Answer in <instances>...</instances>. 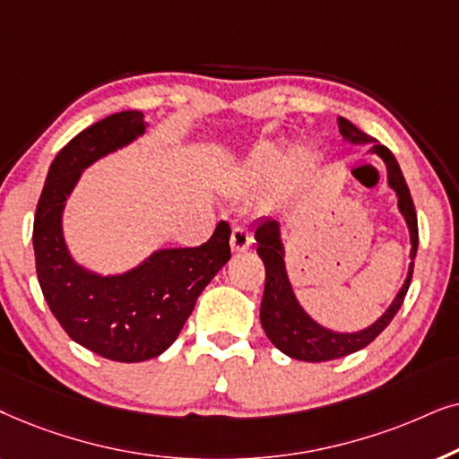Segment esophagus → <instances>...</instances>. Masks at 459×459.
Here are the masks:
<instances>
[{
  "label": "esophagus",
  "instance_id": "1",
  "mask_svg": "<svg viewBox=\"0 0 459 459\" xmlns=\"http://www.w3.org/2000/svg\"><path fill=\"white\" fill-rule=\"evenodd\" d=\"M252 233H249L246 226H235L233 233H230V247H233V252H246L252 246Z\"/></svg>",
  "mask_w": 459,
  "mask_h": 459
}]
</instances>
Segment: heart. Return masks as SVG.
Instances as JSON below:
<instances>
[{
    "instance_id": "1",
    "label": "heart",
    "mask_w": 459,
    "mask_h": 459,
    "mask_svg": "<svg viewBox=\"0 0 459 459\" xmlns=\"http://www.w3.org/2000/svg\"><path fill=\"white\" fill-rule=\"evenodd\" d=\"M277 166H279V152L264 151V152H260L258 157H255L252 169L255 174H268V172H273V169Z\"/></svg>"
}]
</instances>
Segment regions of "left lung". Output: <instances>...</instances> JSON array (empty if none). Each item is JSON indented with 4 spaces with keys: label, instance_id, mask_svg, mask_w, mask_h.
<instances>
[{
    "label": "left lung",
    "instance_id": "8db88e82",
    "mask_svg": "<svg viewBox=\"0 0 459 459\" xmlns=\"http://www.w3.org/2000/svg\"><path fill=\"white\" fill-rule=\"evenodd\" d=\"M338 127L346 143L374 144L371 146V152H376V155L386 163L388 186L393 188L396 197H399V212L403 213V218H405L409 237H411V254H409L411 264H409L407 279L405 283H403L401 291L396 293L393 304H390L386 313H384L374 325L354 333L332 332V329L319 325V323L300 307V302L296 300V293L291 290L290 277H287L285 271V249L283 241H281L279 222L273 218L260 220L258 226H255V241H258V255L262 262H264L266 268L264 296H262L260 307L262 327H264L268 340H271L281 352H285L287 357L291 359H298V361L308 363L332 361V359L346 357V354H352L371 344V342L388 327V323L394 319V315L399 313V308L403 307L409 283H411L415 254H418V216H415L411 193H409L407 182L403 178V172L399 163H396L394 155L386 149V146L377 144L376 138L368 136V134L359 130L357 126L351 124V121L344 117H338Z\"/></svg>",
    "mask_w": 459,
    "mask_h": 459
}]
</instances>
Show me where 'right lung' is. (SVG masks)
<instances>
[{
	"label": "right lung",
	"mask_w": 459,
	"mask_h": 459,
	"mask_svg": "<svg viewBox=\"0 0 459 459\" xmlns=\"http://www.w3.org/2000/svg\"><path fill=\"white\" fill-rule=\"evenodd\" d=\"M146 132L144 115L121 111L79 132L48 169L33 222L39 287L71 340L119 363L166 352L195 302L230 260V226L218 222L199 247L157 249L124 274L91 273L71 258L63 235L65 201L88 166Z\"/></svg>",
	"instance_id": "1"
}]
</instances>
